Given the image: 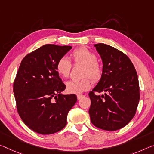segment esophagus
<instances>
[{
  "label": "esophagus",
  "mask_w": 154,
  "mask_h": 154,
  "mask_svg": "<svg viewBox=\"0 0 154 154\" xmlns=\"http://www.w3.org/2000/svg\"><path fill=\"white\" fill-rule=\"evenodd\" d=\"M77 99L78 100H80V99H82L83 97H84V95H83V94H77Z\"/></svg>",
  "instance_id": "34e87169"
}]
</instances>
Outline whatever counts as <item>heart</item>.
I'll return each instance as SVG.
<instances>
[{"instance_id":"1","label":"heart","mask_w":154,"mask_h":154,"mask_svg":"<svg viewBox=\"0 0 154 154\" xmlns=\"http://www.w3.org/2000/svg\"><path fill=\"white\" fill-rule=\"evenodd\" d=\"M70 57L75 64L84 65L82 76L86 77L81 80H70L66 83V90L69 93L80 94L88 90L91 82L89 77L93 82H97L101 77L103 67L97 61V56L93 52L86 47H79L75 49ZM70 61L66 57H61L56 63V70L60 76L68 77L71 70Z\"/></svg>"}]
</instances>
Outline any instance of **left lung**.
<instances>
[{
  "instance_id": "8db88e82",
  "label": "left lung",
  "mask_w": 154,
  "mask_h": 154,
  "mask_svg": "<svg viewBox=\"0 0 154 154\" xmlns=\"http://www.w3.org/2000/svg\"><path fill=\"white\" fill-rule=\"evenodd\" d=\"M94 46L103 62V73L88 94L90 120L103 130H118L130 123L136 114L140 99L137 72L125 53L103 43ZM101 91L105 94H94Z\"/></svg>"
}]
</instances>
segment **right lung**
<instances>
[{
  "label": "right lung",
  "instance_id": "add662e5",
  "mask_svg": "<svg viewBox=\"0 0 154 154\" xmlns=\"http://www.w3.org/2000/svg\"><path fill=\"white\" fill-rule=\"evenodd\" d=\"M70 46L45 45L23 58L14 82L17 110L31 130L52 134L67 123L68 112L77 102L74 94H62L66 86L56 63Z\"/></svg>",
  "mask_w": 154,
  "mask_h": 154
}]
</instances>
